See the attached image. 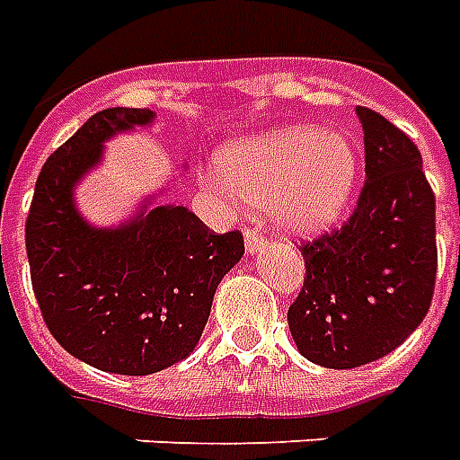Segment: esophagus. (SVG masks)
I'll return each instance as SVG.
<instances>
[{
	"instance_id": "34e87169",
	"label": "esophagus",
	"mask_w": 460,
	"mask_h": 460,
	"mask_svg": "<svg viewBox=\"0 0 460 460\" xmlns=\"http://www.w3.org/2000/svg\"><path fill=\"white\" fill-rule=\"evenodd\" d=\"M243 236H246V248L251 253H258L261 248L268 246V236H263L261 229H256V226H248V229L243 231Z\"/></svg>"
}]
</instances>
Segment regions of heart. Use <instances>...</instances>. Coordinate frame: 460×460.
I'll return each instance as SVG.
<instances>
[{
    "instance_id": "b5f03b06",
    "label": "heart",
    "mask_w": 460,
    "mask_h": 460,
    "mask_svg": "<svg viewBox=\"0 0 460 460\" xmlns=\"http://www.w3.org/2000/svg\"><path fill=\"white\" fill-rule=\"evenodd\" d=\"M349 136L290 124L236 138L217 153L221 185L243 202L268 204L280 226L312 234L339 219L358 180Z\"/></svg>"
}]
</instances>
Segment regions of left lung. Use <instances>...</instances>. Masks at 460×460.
Returning <instances> with one entry per match:
<instances>
[{
  "label": "left lung",
  "mask_w": 460,
  "mask_h": 460,
  "mask_svg": "<svg viewBox=\"0 0 460 460\" xmlns=\"http://www.w3.org/2000/svg\"><path fill=\"white\" fill-rule=\"evenodd\" d=\"M366 182L341 226L305 241V285L288 309L299 353L358 368L421 324L437 282V199L421 153L383 114L358 107Z\"/></svg>",
  "instance_id": "obj_1"
}]
</instances>
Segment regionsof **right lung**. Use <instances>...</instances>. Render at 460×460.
I'll use <instances>...</instances> for the list:
<instances>
[{"label": "right lung", "mask_w": 460, "mask_h": 460, "mask_svg": "<svg viewBox=\"0 0 460 460\" xmlns=\"http://www.w3.org/2000/svg\"><path fill=\"white\" fill-rule=\"evenodd\" d=\"M148 109L97 111L40 168L26 256L43 322L92 368L151 376L199 341L214 292L243 256L241 231L217 234L185 207H155L121 229H92L73 187L117 131L146 126Z\"/></svg>", "instance_id": "obj_1"}]
</instances>
